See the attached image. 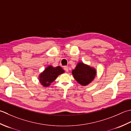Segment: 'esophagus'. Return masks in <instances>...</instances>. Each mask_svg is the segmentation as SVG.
<instances>
[{
    "label": "esophagus",
    "instance_id": "obj_1",
    "mask_svg": "<svg viewBox=\"0 0 131 131\" xmlns=\"http://www.w3.org/2000/svg\"><path fill=\"white\" fill-rule=\"evenodd\" d=\"M64 69L65 71L67 72H68V70H69V69H68V67L67 66H64Z\"/></svg>",
    "mask_w": 131,
    "mask_h": 131
}]
</instances>
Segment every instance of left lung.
<instances>
[{
  "mask_svg": "<svg viewBox=\"0 0 131 131\" xmlns=\"http://www.w3.org/2000/svg\"><path fill=\"white\" fill-rule=\"evenodd\" d=\"M95 73L94 68L82 63H78L75 69L72 71L74 78L82 85H86L89 84L94 79Z\"/></svg>",
  "mask_w": 131,
  "mask_h": 131,
  "instance_id": "8db88e82",
  "label": "left lung"
}]
</instances>
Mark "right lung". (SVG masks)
Here are the masks:
<instances>
[{
  "label": "right lung",
  "instance_id": "1",
  "mask_svg": "<svg viewBox=\"0 0 131 131\" xmlns=\"http://www.w3.org/2000/svg\"><path fill=\"white\" fill-rule=\"evenodd\" d=\"M64 72V71L60 66L52 67L51 66H50L40 74L39 81L44 86H48L59 74Z\"/></svg>",
  "mask_w": 131,
  "mask_h": 131
}]
</instances>
